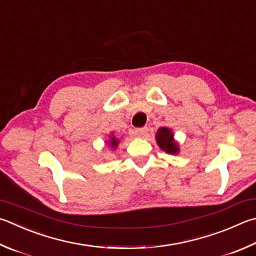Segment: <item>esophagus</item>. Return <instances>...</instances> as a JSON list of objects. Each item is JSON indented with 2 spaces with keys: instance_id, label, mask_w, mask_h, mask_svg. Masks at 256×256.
Returning <instances> with one entry per match:
<instances>
[{
  "instance_id": "esophagus-1",
  "label": "esophagus",
  "mask_w": 256,
  "mask_h": 256,
  "mask_svg": "<svg viewBox=\"0 0 256 256\" xmlns=\"http://www.w3.org/2000/svg\"><path fill=\"white\" fill-rule=\"evenodd\" d=\"M136 136H138V138H144L146 136L148 133V128H136Z\"/></svg>"
}]
</instances>
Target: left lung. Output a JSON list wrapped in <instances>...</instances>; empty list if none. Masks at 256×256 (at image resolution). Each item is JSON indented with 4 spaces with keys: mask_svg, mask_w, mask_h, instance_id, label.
Instances as JSON below:
<instances>
[{
    "mask_svg": "<svg viewBox=\"0 0 256 256\" xmlns=\"http://www.w3.org/2000/svg\"><path fill=\"white\" fill-rule=\"evenodd\" d=\"M156 140L158 146L169 154H176L179 152V144L174 141V133L168 128H160L158 130Z\"/></svg>",
    "mask_w": 256,
    "mask_h": 256,
    "instance_id": "obj_1",
    "label": "left lung"
}]
</instances>
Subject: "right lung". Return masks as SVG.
<instances>
[{"mask_svg": "<svg viewBox=\"0 0 256 256\" xmlns=\"http://www.w3.org/2000/svg\"><path fill=\"white\" fill-rule=\"evenodd\" d=\"M110 141H108V146L112 148H115L116 146H118V138H116L115 136H114V134H112V136H110Z\"/></svg>", "mask_w": 256, "mask_h": 256, "instance_id": "obj_1", "label": "right lung"}]
</instances>
